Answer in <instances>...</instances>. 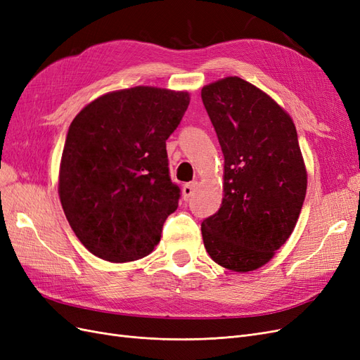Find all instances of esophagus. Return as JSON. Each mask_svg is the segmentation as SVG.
<instances>
[{"label": "esophagus", "instance_id": "obj_1", "mask_svg": "<svg viewBox=\"0 0 360 360\" xmlns=\"http://www.w3.org/2000/svg\"><path fill=\"white\" fill-rule=\"evenodd\" d=\"M197 186H198L197 181H191V183L184 184V186H183V198L184 200H189L192 195H193L195 189H197Z\"/></svg>", "mask_w": 360, "mask_h": 360}]
</instances>
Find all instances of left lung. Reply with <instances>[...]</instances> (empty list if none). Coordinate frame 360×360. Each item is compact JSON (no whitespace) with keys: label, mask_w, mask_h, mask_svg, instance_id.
I'll list each match as a JSON object with an SVG mask.
<instances>
[{"label":"left lung","mask_w":360,"mask_h":360,"mask_svg":"<svg viewBox=\"0 0 360 360\" xmlns=\"http://www.w3.org/2000/svg\"><path fill=\"white\" fill-rule=\"evenodd\" d=\"M201 99L225 159L224 200L201 224L204 246L225 269L255 270L287 242L307 195L296 127L237 76L202 86Z\"/></svg>","instance_id":"obj_1"}]
</instances>
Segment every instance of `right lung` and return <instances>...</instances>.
Returning a JSON list of instances; mask_svg holds the SVG:
<instances>
[{"label":"right lung","instance_id":"1","mask_svg":"<svg viewBox=\"0 0 360 360\" xmlns=\"http://www.w3.org/2000/svg\"><path fill=\"white\" fill-rule=\"evenodd\" d=\"M189 106L186 91L155 86L108 93L75 117L58 192L73 233L111 263L148 255L181 191L169 177L167 139Z\"/></svg>","mask_w":360,"mask_h":360}]
</instances>
